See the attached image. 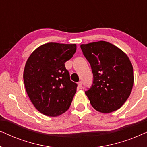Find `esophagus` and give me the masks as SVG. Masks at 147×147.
Returning <instances> with one entry per match:
<instances>
[{"instance_id":"esophagus-1","label":"esophagus","mask_w":147,"mask_h":147,"mask_svg":"<svg viewBox=\"0 0 147 147\" xmlns=\"http://www.w3.org/2000/svg\"><path fill=\"white\" fill-rule=\"evenodd\" d=\"M78 87H79V88H82V82H78Z\"/></svg>"}]
</instances>
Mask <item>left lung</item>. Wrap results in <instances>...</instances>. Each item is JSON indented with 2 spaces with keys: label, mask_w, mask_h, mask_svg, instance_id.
I'll list each match as a JSON object with an SVG mask.
<instances>
[{
  "label": "left lung",
  "mask_w": 147,
  "mask_h": 147,
  "mask_svg": "<svg viewBox=\"0 0 147 147\" xmlns=\"http://www.w3.org/2000/svg\"><path fill=\"white\" fill-rule=\"evenodd\" d=\"M81 49L94 75L92 87L85 92L92 107L105 114L119 109L134 84L129 58L120 48L104 41L82 44Z\"/></svg>",
  "instance_id": "1"
}]
</instances>
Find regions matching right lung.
<instances>
[{
	"instance_id": "1",
	"label": "right lung",
	"mask_w": 147,
	"mask_h": 147,
	"mask_svg": "<svg viewBox=\"0 0 147 147\" xmlns=\"http://www.w3.org/2000/svg\"><path fill=\"white\" fill-rule=\"evenodd\" d=\"M76 44L47 43L34 50L23 71L26 92L44 115L55 117L69 109L77 90L65 63L73 57Z\"/></svg>"
}]
</instances>
